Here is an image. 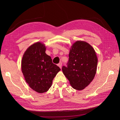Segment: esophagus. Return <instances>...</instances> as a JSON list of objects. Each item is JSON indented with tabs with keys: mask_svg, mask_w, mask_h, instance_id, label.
Wrapping results in <instances>:
<instances>
[{
	"mask_svg": "<svg viewBox=\"0 0 120 120\" xmlns=\"http://www.w3.org/2000/svg\"><path fill=\"white\" fill-rule=\"evenodd\" d=\"M58 66H59L60 68H61V67H62V63H60L59 64H57Z\"/></svg>",
	"mask_w": 120,
	"mask_h": 120,
	"instance_id": "esophagus-1",
	"label": "esophagus"
}]
</instances>
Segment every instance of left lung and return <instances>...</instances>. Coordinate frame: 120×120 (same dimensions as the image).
I'll list each match as a JSON object with an SVG mask.
<instances>
[{
    "mask_svg": "<svg viewBox=\"0 0 120 120\" xmlns=\"http://www.w3.org/2000/svg\"><path fill=\"white\" fill-rule=\"evenodd\" d=\"M67 66H63L64 74L74 89L82 90L95 77L98 59L95 50L85 41L74 43L68 55Z\"/></svg>",
    "mask_w": 120,
    "mask_h": 120,
    "instance_id": "8db88e82",
    "label": "left lung"
}]
</instances>
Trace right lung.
I'll use <instances>...</instances> for the list:
<instances>
[{
  "mask_svg": "<svg viewBox=\"0 0 120 120\" xmlns=\"http://www.w3.org/2000/svg\"><path fill=\"white\" fill-rule=\"evenodd\" d=\"M45 46L41 42L30 46L24 52L21 69L26 82L38 93L48 91L52 80L60 68L53 64L50 56L45 53Z\"/></svg>",
  "mask_w": 120,
  "mask_h": 120,
  "instance_id": "right-lung-1",
  "label": "right lung"
}]
</instances>
